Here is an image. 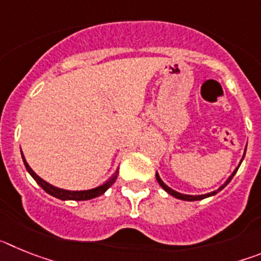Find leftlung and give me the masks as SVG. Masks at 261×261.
Masks as SVG:
<instances>
[{
    "instance_id": "left-lung-1",
    "label": "left lung",
    "mask_w": 261,
    "mask_h": 261,
    "mask_svg": "<svg viewBox=\"0 0 261 261\" xmlns=\"http://www.w3.org/2000/svg\"><path fill=\"white\" fill-rule=\"evenodd\" d=\"M246 149H247V146H246ZM244 154H246V150H244ZM244 154H243V158H244ZM243 158H242V161H243ZM242 161H241V163H242ZM241 163H239V166H241ZM239 166L237 168H235L234 171H232V174L229 176V179H227V180H226L225 183H223L222 186H221L220 188H218V190L213 191V192L205 193V195H195V196H193V195H183V193L176 192V191L171 190V188H170V187H168V186H166V184L162 181V179L159 177L158 172H156V174H155V177H156V181H158V183H159V186L162 187V188L166 191V192L170 193V195L174 196V197H176V199L184 200V201H197V200H202V199H206V197H211V196L216 195V193H218V192H220V191H222L223 188H225V187L227 186V184H229L230 181H231V179H232V177H234V175L237 174V171H238Z\"/></svg>"
}]
</instances>
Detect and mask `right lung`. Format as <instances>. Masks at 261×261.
<instances>
[{
    "label": "right lung",
    "instance_id": "add662e5",
    "mask_svg": "<svg viewBox=\"0 0 261 261\" xmlns=\"http://www.w3.org/2000/svg\"><path fill=\"white\" fill-rule=\"evenodd\" d=\"M20 153H22V150H20ZM22 159L24 166H26V170L29 171V174L35 179L36 183H38L39 186L45 191V192L49 193L50 196H53V197H56V199H60V200H75V201H84V200H90V199H94V197H98V196L103 195V193H105L106 191H107L108 188H110L115 181H116L117 175H119V170H117V171L115 172V174L112 175L107 181H106V183H103L102 186L96 187V188H93V190H87V191L61 190V188H57V187L52 186V184L43 180L40 176H38L35 172L32 171V168L30 167L29 163H27L26 159H24V156H23V153H22Z\"/></svg>",
    "mask_w": 261,
    "mask_h": 261
}]
</instances>
